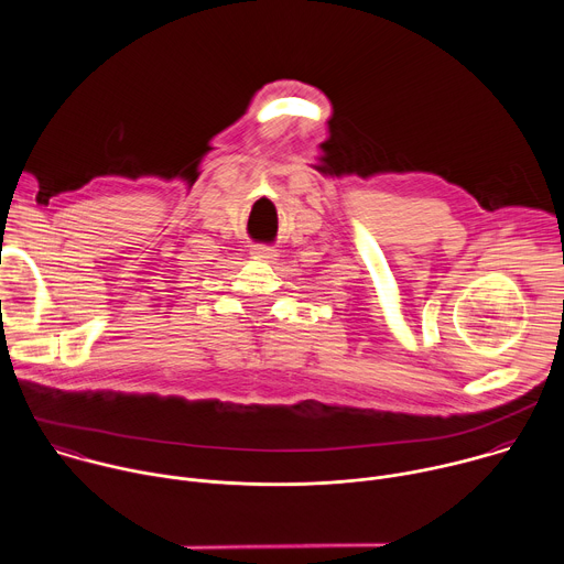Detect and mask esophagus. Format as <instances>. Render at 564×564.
<instances>
[{
    "label": "esophagus",
    "instance_id": "34e87169",
    "mask_svg": "<svg viewBox=\"0 0 564 564\" xmlns=\"http://www.w3.org/2000/svg\"><path fill=\"white\" fill-rule=\"evenodd\" d=\"M252 254H254L259 261H274V259L279 257V252H276L274 248H270V246H254Z\"/></svg>",
    "mask_w": 564,
    "mask_h": 564
}]
</instances>
